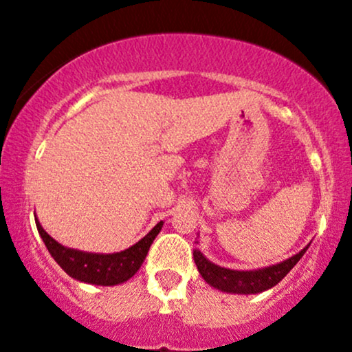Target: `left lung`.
Segmentation results:
<instances>
[{"label": "left lung", "instance_id": "1", "mask_svg": "<svg viewBox=\"0 0 352 352\" xmlns=\"http://www.w3.org/2000/svg\"><path fill=\"white\" fill-rule=\"evenodd\" d=\"M308 248L309 245H306L300 253L293 254L288 260L258 270L223 268V266L212 263L199 248H193V260H195L201 278L215 289L232 294H256L276 286L286 274L292 272L293 266L301 260Z\"/></svg>", "mask_w": 352, "mask_h": 352}]
</instances>
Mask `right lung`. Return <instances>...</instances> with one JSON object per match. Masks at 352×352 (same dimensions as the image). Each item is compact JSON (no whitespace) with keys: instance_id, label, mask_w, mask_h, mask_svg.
<instances>
[{"instance_id":"right-lung-1","label":"right lung","mask_w":352,"mask_h":352,"mask_svg":"<svg viewBox=\"0 0 352 352\" xmlns=\"http://www.w3.org/2000/svg\"><path fill=\"white\" fill-rule=\"evenodd\" d=\"M34 220L39 235H41L47 252L54 258L56 263L74 280L98 286H116L131 280L142 266L148 248H151L164 225V221H159L142 240L129 246L124 252L89 253L60 245L51 235H47L46 230L39 223L38 217H34Z\"/></svg>"}]
</instances>
